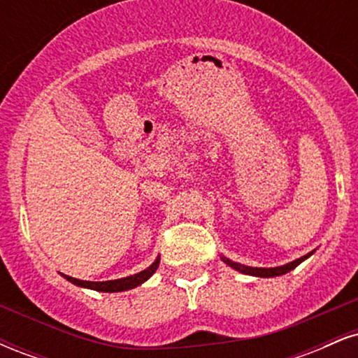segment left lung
I'll return each instance as SVG.
<instances>
[{
    "label": "left lung",
    "instance_id": "1",
    "mask_svg": "<svg viewBox=\"0 0 358 358\" xmlns=\"http://www.w3.org/2000/svg\"><path fill=\"white\" fill-rule=\"evenodd\" d=\"M311 254H306V256L296 259V261L289 262V264H285V266H279V268H249V266H244V264H239V262H234L231 259L227 257H222L224 259L225 264H229L231 268H234L236 271H239V273H244V274H250V276H259V278H274V276H282V274L289 273V271H293L296 266L301 264L303 261H305L306 257H310Z\"/></svg>",
    "mask_w": 358,
    "mask_h": 358
}]
</instances>
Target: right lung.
I'll return each instance as SVG.
<instances>
[{"mask_svg":"<svg viewBox=\"0 0 358 358\" xmlns=\"http://www.w3.org/2000/svg\"><path fill=\"white\" fill-rule=\"evenodd\" d=\"M158 264H159V259H156L153 264L150 266V268L141 271V273L138 274H133V276H127V278H122V279H114V281H82V279H76V278H71V276H64L67 281L73 282V285L77 286H84V287H90V289H96V291H102V293H117V291H126V289H133V287H136L141 285V282H145L148 278L153 276V273L156 269H158Z\"/></svg>","mask_w":358,"mask_h":358,"instance_id":"right-lung-1","label":"right lung"}]
</instances>
